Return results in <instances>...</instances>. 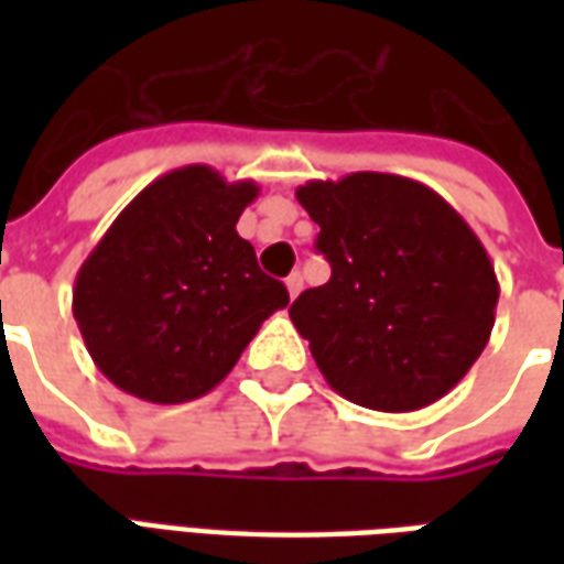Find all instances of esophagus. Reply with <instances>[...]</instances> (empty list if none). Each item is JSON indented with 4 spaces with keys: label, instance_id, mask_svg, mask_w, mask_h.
Instances as JSON below:
<instances>
[{
    "label": "esophagus",
    "instance_id": "1",
    "mask_svg": "<svg viewBox=\"0 0 564 564\" xmlns=\"http://www.w3.org/2000/svg\"><path fill=\"white\" fill-rule=\"evenodd\" d=\"M286 293H290V299H295V295L302 293V274H299V271H293V274L286 278Z\"/></svg>",
    "mask_w": 564,
    "mask_h": 564
}]
</instances>
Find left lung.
Returning a JSON list of instances; mask_svg holds the SVG:
<instances>
[{
  "mask_svg": "<svg viewBox=\"0 0 564 564\" xmlns=\"http://www.w3.org/2000/svg\"><path fill=\"white\" fill-rule=\"evenodd\" d=\"M295 198L319 226L332 278L290 317L332 390L404 414L444 399L484 354L498 281L453 205L402 174L307 181Z\"/></svg>",
  "mask_w": 564,
  "mask_h": 564,
  "instance_id": "8db88e82",
  "label": "left lung"
}]
</instances>
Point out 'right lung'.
<instances>
[{"label": "right lung", "mask_w": 564, "mask_h": 564, "mask_svg": "<svg viewBox=\"0 0 564 564\" xmlns=\"http://www.w3.org/2000/svg\"><path fill=\"white\" fill-rule=\"evenodd\" d=\"M259 196L210 165L144 186L84 259L72 314L105 378L153 404L193 402L220 383L290 293L235 232Z\"/></svg>", "instance_id": "right-lung-1"}]
</instances>
